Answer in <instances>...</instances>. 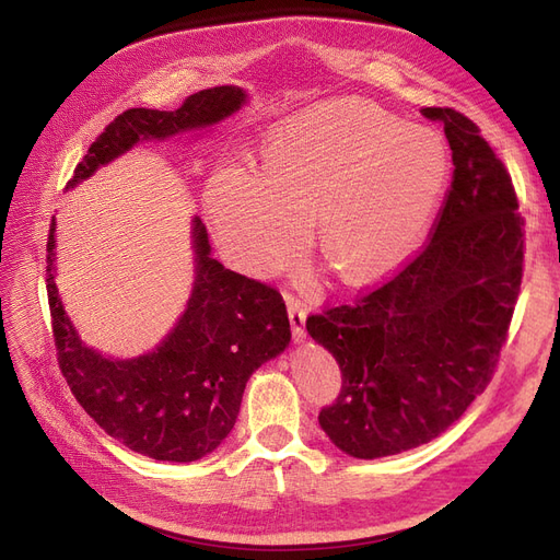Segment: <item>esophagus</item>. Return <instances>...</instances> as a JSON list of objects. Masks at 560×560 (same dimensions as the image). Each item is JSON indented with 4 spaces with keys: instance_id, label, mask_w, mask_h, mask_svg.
<instances>
[{
    "instance_id": "obj_1",
    "label": "esophagus",
    "mask_w": 560,
    "mask_h": 560,
    "mask_svg": "<svg viewBox=\"0 0 560 560\" xmlns=\"http://www.w3.org/2000/svg\"><path fill=\"white\" fill-rule=\"evenodd\" d=\"M306 317H308L306 306L296 299H290V325H292L294 341H303V338H306Z\"/></svg>"
}]
</instances>
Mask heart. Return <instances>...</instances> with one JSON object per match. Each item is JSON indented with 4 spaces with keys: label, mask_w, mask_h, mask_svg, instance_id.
Listing matches in <instances>:
<instances>
[{
    "label": "heart",
    "mask_w": 560,
    "mask_h": 560,
    "mask_svg": "<svg viewBox=\"0 0 560 560\" xmlns=\"http://www.w3.org/2000/svg\"><path fill=\"white\" fill-rule=\"evenodd\" d=\"M448 177L436 132L364 97H334L266 132L259 173L224 163L206 212L219 245L252 276H276L308 243L346 282L401 264L425 231Z\"/></svg>",
    "instance_id": "heart-1"
}]
</instances>
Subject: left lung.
Returning <instances> with one entry per match:
<instances>
[{
	"instance_id": "obj_1",
	"label": "left lung",
	"mask_w": 560,
	"mask_h": 560,
	"mask_svg": "<svg viewBox=\"0 0 560 560\" xmlns=\"http://www.w3.org/2000/svg\"><path fill=\"white\" fill-rule=\"evenodd\" d=\"M422 114L444 124L453 151L430 245L378 290L306 322L343 376L319 428L360 460L428 444L460 420L493 374L523 276L510 173L467 116Z\"/></svg>"
}]
</instances>
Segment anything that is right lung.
Segmentation results:
<instances>
[{
  "instance_id": "add662e5",
  "label": "right lung",
  "mask_w": 560,
  "mask_h": 560,
  "mask_svg": "<svg viewBox=\"0 0 560 560\" xmlns=\"http://www.w3.org/2000/svg\"><path fill=\"white\" fill-rule=\"evenodd\" d=\"M247 97L241 86H217L186 97L175 112H124L91 144L67 189L140 142L210 130L241 112ZM46 249L58 364L83 411L116 442L154 460L194 463L212 453L235 425L249 376L292 341L280 292L212 259L208 229L194 217V282L184 313L154 350L118 360L81 341L65 311L56 284V217Z\"/></svg>"
}]
</instances>
